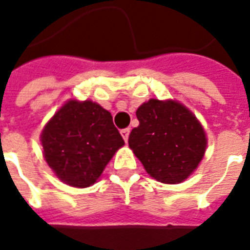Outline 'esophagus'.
I'll list each match as a JSON object with an SVG mask.
<instances>
[{
  "label": "esophagus",
  "mask_w": 250,
  "mask_h": 250,
  "mask_svg": "<svg viewBox=\"0 0 250 250\" xmlns=\"http://www.w3.org/2000/svg\"><path fill=\"white\" fill-rule=\"evenodd\" d=\"M129 131H131V129H129V128H125V129H122V131H121V135H122V137H123V139H125V143H127V140H128V136H129Z\"/></svg>",
  "instance_id": "obj_1"
}]
</instances>
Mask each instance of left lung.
<instances>
[{"label": "left lung", "instance_id": "obj_1", "mask_svg": "<svg viewBox=\"0 0 250 250\" xmlns=\"http://www.w3.org/2000/svg\"><path fill=\"white\" fill-rule=\"evenodd\" d=\"M139 125L129 148L152 178L165 184L184 182L205 154V131L190 110L178 101L149 100L137 109Z\"/></svg>", "mask_w": 250, "mask_h": 250}]
</instances>
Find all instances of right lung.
<instances>
[{
	"instance_id": "obj_1",
	"label": "right lung",
	"mask_w": 250,
	"mask_h": 250,
	"mask_svg": "<svg viewBox=\"0 0 250 250\" xmlns=\"http://www.w3.org/2000/svg\"><path fill=\"white\" fill-rule=\"evenodd\" d=\"M41 145L46 164L62 182L85 188L97 182L125 140L107 110L88 100H70L46 123Z\"/></svg>"
}]
</instances>
